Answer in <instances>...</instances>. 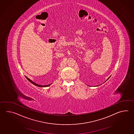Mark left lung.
<instances>
[{"label": "left lung", "mask_w": 134, "mask_h": 134, "mask_svg": "<svg viewBox=\"0 0 134 134\" xmlns=\"http://www.w3.org/2000/svg\"><path fill=\"white\" fill-rule=\"evenodd\" d=\"M110 77V76L109 77V78H108V79H107V80H106V81H107V80H108V79H109ZM106 81H105V82H106Z\"/></svg>", "instance_id": "8db88e82"}]
</instances>
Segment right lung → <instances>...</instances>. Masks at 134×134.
Wrapping results in <instances>:
<instances>
[{"label": "right lung", "instance_id": "1", "mask_svg": "<svg viewBox=\"0 0 134 134\" xmlns=\"http://www.w3.org/2000/svg\"><path fill=\"white\" fill-rule=\"evenodd\" d=\"M26 77V78L27 79V80H28V81H29V82H30L31 83H32L33 85H35L37 86L40 87H48V86H49L50 85H51V84H49V85H38V84L36 83L35 82H33L32 81H31V80L29 78H28L27 77Z\"/></svg>", "mask_w": 134, "mask_h": 134}]
</instances>
